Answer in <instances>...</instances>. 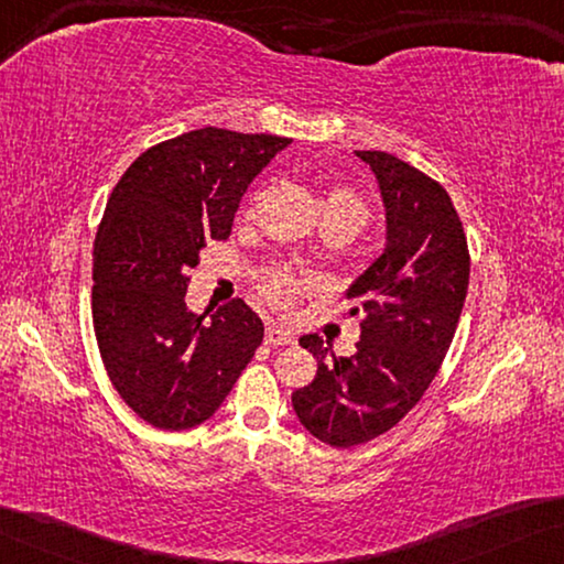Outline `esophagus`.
I'll return each mask as SVG.
<instances>
[{
	"label": "esophagus",
	"mask_w": 564,
	"mask_h": 564,
	"mask_svg": "<svg viewBox=\"0 0 564 564\" xmlns=\"http://www.w3.org/2000/svg\"><path fill=\"white\" fill-rule=\"evenodd\" d=\"M267 345H272V348H280V345H290L294 343V335L290 330H284L282 325H270L267 327V335H264Z\"/></svg>",
	"instance_id": "esophagus-1"
}]
</instances>
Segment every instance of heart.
<instances>
[{"label": "heart", "mask_w": 564, "mask_h": 564, "mask_svg": "<svg viewBox=\"0 0 564 564\" xmlns=\"http://www.w3.org/2000/svg\"><path fill=\"white\" fill-rule=\"evenodd\" d=\"M257 198V196H254ZM252 198V204H254ZM325 212H340V214H348L352 216L355 221L366 224L368 219V206L366 202L358 194L348 192V188H333V192H327V196L323 198V214ZM302 288H305V282L300 280V276H294L290 272H272L264 276L262 282V290L267 297H270L272 302H276V305H288V302L297 294Z\"/></svg>", "instance_id": "obj_1"}]
</instances>
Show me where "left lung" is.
Instances as JSON below:
<instances>
[{
    "label": "left lung",
    "mask_w": 564,
    "mask_h": 564,
    "mask_svg": "<svg viewBox=\"0 0 564 564\" xmlns=\"http://www.w3.org/2000/svg\"><path fill=\"white\" fill-rule=\"evenodd\" d=\"M376 173L386 206V249L350 284L360 340L327 360L323 337L302 335L317 376L292 393L312 436L350 448L391 431L444 362L469 290V247L446 188L386 151H355Z\"/></svg>",
    "instance_id": "1"
}]
</instances>
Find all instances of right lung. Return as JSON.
Returning <instances> with one entry per match:
<instances>
[{"mask_svg": "<svg viewBox=\"0 0 564 564\" xmlns=\"http://www.w3.org/2000/svg\"><path fill=\"white\" fill-rule=\"evenodd\" d=\"M290 143L198 128L138 155L112 188L93 247V325L110 383L155 429L212 419L262 345L245 300L186 307L188 270L229 237L247 186Z\"/></svg>", "mask_w": 564, "mask_h": 564, "instance_id": "1", "label": "right lung"}]
</instances>
